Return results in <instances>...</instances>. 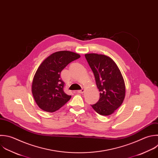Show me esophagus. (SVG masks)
I'll return each mask as SVG.
<instances>
[{"mask_svg": "<svg viewBox=\"0 0 158 158\" xmlns=\"http://www.w3.org/2000/svg\"><path fill=\"white\" fill-rule=\"evenodd\" d=\"M84 91H85V89H81V90L77 91V93H80V94H82V93H84Z\"/></svg>", "mask_w": 158, "mask_h": 158, "instance_id": "esophagus-1", "label": "esophagus"}]
</instances>
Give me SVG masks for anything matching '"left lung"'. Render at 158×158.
I'll use <instances>...</instances> for the list:
<instances>
[{
	"instance_id": "left-lung-1",
	"label": "left lung",
	"mask_w": 158,
	"mask_h": 158,
	"mask_svg": "<svg viewBox=\"0 0 158 158\" xmlns=\"http://www.w3.org/2000/svg\"><path fill=\"white\" fill-rule=\"evenodd\" d=\"M85 56L100 91L99 101L91 107L100 115H109L121 106L125 98V86L122 73L109 57L98 54Z\"/></svg>"
}]
</instances>
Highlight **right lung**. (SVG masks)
I'll return each instance as SVG.
<instances>
[{"label": "right lung", "instance_id": "add662e5", "mask_svg": "<svg viewBox=\"0 0 158 158\" xmlns=\"http://www.w3.org/2000/svg\"><path fill=\"white\" fill-rule=\"evenodd\" d=\"M80 56L63 51L53 53L38 67L33 80L31 91L35 102L42 110L53 112L67 103L71 96L64 91L65 83L60 78L62 70Z\"/></svg>", "mask_w": 158, "mask_h": 158}]
</instances>
